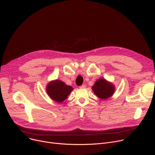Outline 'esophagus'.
<instances>
[{
    "label": "esophagus",
    "mask_w": 155,
    "mask_h": 155,
    "mask_svg": "<svg viewBox=\"0 0 155 155\" xmlns=\"http://www.w3.org/2000/svg\"><path fill=\"white\" fill-rule=\"evenodd\" d=\"M80 87V88H82H82H85L86 85H82Z\"/></svg>",
    "instance_id": "obj_1"
}]
</instances>
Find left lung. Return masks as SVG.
<instances>
[{
    "mask_svg": "<svg viewBox=\"0 0 155 155\" xmlns=\"http://www.w3.org/2000/svg\"><path fill=\"white\" fill-rule=\"evenodd\" d=\"M94 93L101 99H107L111 97L115 91V86L104 78L97 79L92 87Z\"/></svg>",
    "mask_w": 155,
    "mask_h": 155,
    "instance_id": "left-lung-1",
    "label": "left lung"
}]
</instances>
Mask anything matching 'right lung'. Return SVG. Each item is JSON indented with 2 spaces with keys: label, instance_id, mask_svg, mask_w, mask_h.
<instances>
[{
  "label": "right lung",
  "instance_id": "1",
  "mask_svg": "<svg viewBox=\"0 0 155 155\" xmlns=\"http://www.w3.org/2000/svg\"><path fill=\"white\" fill-rule=\"evenodd\" d=\"M45 90L52 100L61 103L67 99L73 89L71 86L65 84L60 80H55L49 82Z\"/></svg>",
  "mask_w": 155,
  "mask_h": 155
}]
</instances>
